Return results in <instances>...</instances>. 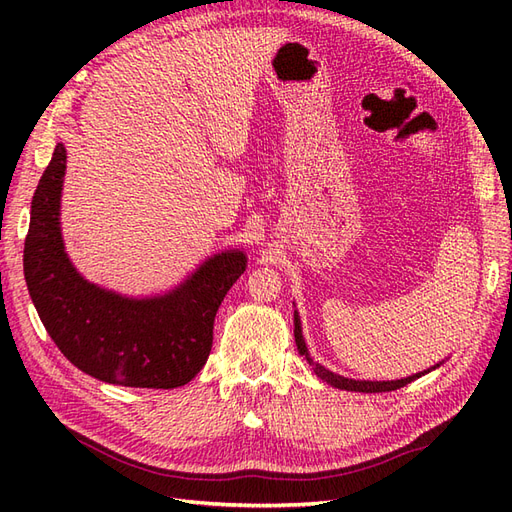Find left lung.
Segmentation results:
<instances>
[{
  "mask_svg": "<svg viewBox=\"0 0 512 512\" xmlns=\"http://www.w3.org/2000/svg\"><path fill=\"white\" fill-rule=\"evenodd\" d=\"M294 342H297L299 354L305 356V361H307L309 365H312L314 374H316L322 382H327V384L335 386V389L354 391V393H389V391H397V389H401V386H406V384L414 382L416 378H421V376L429 374L431 369H436V367H440V365L444 363V361H442V363H438V365H433V367H429V369H425V371H418V374H412V376L401 378V380H352V378H346V376H339V374H335V371L327 369V367L316 363V361L312 359V354H309V350H307V346H305V337H303V331H301V318H299L297 309H294Z\"/></svg>",
  "mask_w": 512,
  "mask_h": 512,
  "instance_id": "obj_1",
  "label": "left lung"
}]
</instances>
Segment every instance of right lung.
<instances>
[{
	"label": "right lung",
	"instance_id": "1",
	"mask_svg": "<svg viewBox=\"0 0 512 512\" xmlns=\"http://www.w3.org/2000/svg\"><path fill=\"white\" fill-rule=\"evenodd\" d=\"M66 147L57 143L32 200L23 269L46 333L91 378L134 389H177L209 359L213 320L247 267L241 250L209 256L181 284L126 297L76 271L61 237Z\"/></svg>",
	"mask_w": 512,
	"mask_h": 512
}]
</instances>
